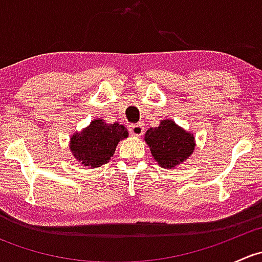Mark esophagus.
<instances>
[{
    "label": "esophagus",
    "instance_id": "esophagus-1",
    "mask_svg": "<svg viewBox=\"0 0 262 262\" xmlns=\"http://www.w3.org/2000/svg\"><path fill=\"white\" fill-rule=\"evenodd\" d=\"M129 132H130L133 136H137V137H141L142 134L144 133V125L142 123L139 124H134V125L130 126V129H129Z\"/></svg>",
    "mask_w": 262,
    "mask_h": 262
}]
</instances>
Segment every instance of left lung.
<instances>
[{"instance_id": "obj_1", "label": "left lung", "mask_w": 262, "mask_h": 262, "mask_svg": "<svg viewBox=\"0 0 262 262\" xmlns=\"http://www.w3.org/2000/svg\"><path fill=\"white\" fill-rule=\"evenodd\" d=\"M147 144L153 158L163 168H172L187 160L194 152V137L176 125L172 120H162L146 132Z\"/></svg>"}]
</instances>
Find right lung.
Listing matches in <instances>:
<instances>
[{
    "mask_svg": "<svg viewBox=\"0 0 262 262\" xmlns=\"http://www.w3.org/2000/svg\"><path fill=\"white\" fill-rule=\"evenodd\" d=\"M128 137V130L119 123L106 124L101 119L91 121L81 133L71 138V152L84 166L96 168L109 162L116 144Z\"/></svg>",
    "mask_w": 262,
    "mask_h": 262,
    "instance_id": "obj_1",
    "label": "right lung"
}]
</instances>
